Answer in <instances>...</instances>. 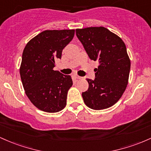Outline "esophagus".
Returning a JSON list of instances; mask_svg holds the SVG:
<instances>
[{
    "label": "esophagus",
    "instance_id": "esophagus-1",
    "mask_svg": "<svg viewBox=\"0 0 151 151\" xmlns=\"http://www.w3.org/2000/svg\"><path fill=\"white\" fill-rule=\"evenodd\" d=\"M75 77L77 79H82L83 78V77H81V76H79L78 75H75Z\"/></svg>",
    "mask_w": 151,
    "mask_h": 151
}]
</instances>
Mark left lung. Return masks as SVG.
<instances>
[{
	"mask_svg": "<svg viewBox=\"0 0 151 151\" xmlns=\"http://www.w3.org/2000/svg\"><path fill=\"white\" fill-rule=\"evenodd\" d=\"M76 35L91 60H98L94 81L87 79L88 91L82 93L91 109L110 108L119 101L128 83L130 60L126 45L118 35L104 27L76 30Z\"/></svg>",
	"mask_w": 151,
	"mask_h": 151,
	"instance_id": "left-lung-1",
	"label": "left lung"
}]
</instances>
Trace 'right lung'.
Wrapping results in <instances>:
<instances>
[{
    "instance_id": "add662e5",
    "label": "right lung",
    "mask_w": 151,
    "mask_h": 151,
    "mask_svg": "<svg viewBox=\"0 0 151 151\" xmlns=\"http://www.w3.org/2000/svg\"><path fill=\"white\" fill-rule=\"evenodd\" d=\"M74 34L75 30H44L28 41L23 50L20 67L22 83L30 102L40 111L56 113L66 106L72 78L53 68Z\"/></svg>"
}]
</instances>
